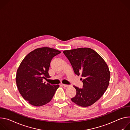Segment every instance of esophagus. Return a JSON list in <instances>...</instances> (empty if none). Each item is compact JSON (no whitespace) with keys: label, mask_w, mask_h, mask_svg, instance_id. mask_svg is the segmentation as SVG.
Wrapping results in <instances>:
<instances>
[{"label":"esophagus","mask_w":130,"mask_h":130,"mask_svg":"<svg viewBox=\"0 0 130 130\" xmlns=\"http://www.w3.org/2000/svg\"><path fill=\"white\" fill-rule=\"evenodd\" d=\"M62 85L63 86H64V87H68V86H69V85H66V84H62Z\"/></svg>","instance_id":"esophagus-1"}]
</instances>
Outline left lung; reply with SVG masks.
<instances>
[{"instance_id":"left-lung-1","label":"left lung","mask_w":130,"mask_h":130,"mask_svg":"<svg viewBox=\"0 0 130 130\" xmlns=\"http://www.w3.org/2000/svg\"><path fill=\"white\" fill-rule=\"evenodd\" d=\"M63 52L75 74L84 78L82 88L73 86L76 94L71 101L82 107L91 106L103 95L109 85L110 74L107 64L90 48L82 47Z\"/></svg>"}]
</instances>
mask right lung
<instances>
[{"mask_svg": "<svg viewBox=\"0 0 130 130\" xmlns=\"http://www.w3.org/2000/svg\"><path fill=\"white\" fill-rule=\"evenodd\" d=\"M61 53L56 49L43 47L27 54L17 70L16 83L23 98L31 105L41 106L50 102L59 88L43 82L50 78L48 70L53 58Z\"/></svg>", "mask_w": 130, "mask_h": 130, "instance_id": "obj_1", "label": "right lung"}]
</instances>
